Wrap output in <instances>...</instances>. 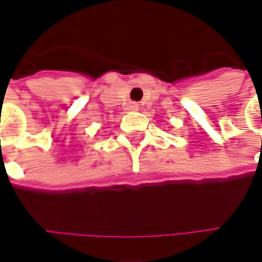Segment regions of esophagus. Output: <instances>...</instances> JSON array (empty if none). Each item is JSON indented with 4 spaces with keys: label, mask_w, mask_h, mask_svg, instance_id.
Segmentation results:
<instances>
[{
    "label": "esophagus",
    "mask_w": 262,
    "mask_h": 262,
    "mask_svg": "<svg viewBox=\"0 0 262 262\" xmlns=\"http://www.w3.org/2000/svg\"><path fill=\"white\" fill-rule=\"evenodd\" d=\"M137 109H138V103H136V102H129L126 105V111H137Z\"/></svg>",
    "instance_id": "34e87169"
}]
</instances>
